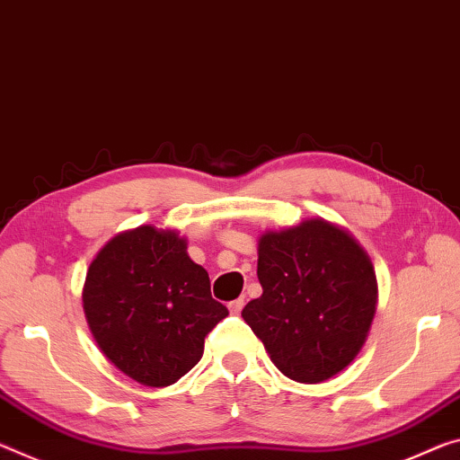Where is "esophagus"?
<instances>
[{
    "label": "esophagus",
    "instance_id": "obj_1",
    "mask_svg": "<svg viewBox=\"0 0 460 460\" xmlns=\"http://www.w3.org/2000/svg\"><path fill=\"white\" fill-rule=\"evenodd\" d=\"M243 305H245L243 298H237V301H231V303H229V311L233 313V315H239V313H242V309H243Z\"/></svg>",
    "mask_w": 460,
    "mask_h": 460
}]
</instances>
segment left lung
Here are the masks:
<instances>
[{
  "mask_svg": "<svg viewBox=\"0 0 460 460\" xmlns=\"http://www.w3.org/2000/svg\"><path fill=\"white\" fill-rule=\"evenodd\" d=\"M258 279L261 296L242 317L284 376L323 383L358 356L378 284L370 256L346 227L313 217L261 233Z\"/></svg>",
  "mask_w": 460,
  "mask_h": 460,
  "instance_id": "left-lung-1",
  "label": "left lung"
}]
</instances>
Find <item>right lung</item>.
<instances>
[{"label":"right lung","mask_w":460,"mask_h":460,"mask_svg":"<svg viewBox=\"0 0 460 460\" xmlns=\"http://www.w3.org/2000/svg\"><path fill=\"white\" fill-rule=\"evenodd\" d=\"M186 250L176 229L141 225L114 235L87 268L82 301L93 340L145 387H167L194 368L207 333L229 315Z\"/></svg>","instance_id":"right-lung-1"}]
</instances>
